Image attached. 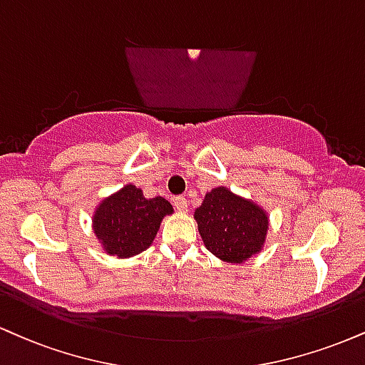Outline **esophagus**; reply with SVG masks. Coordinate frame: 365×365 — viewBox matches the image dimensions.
<instances>
[{"label": "esophagus", "instance_id": "esophagus-1", "mask_svg": "<svg viewBox=\"0 0 365 365\" xmlns=\"http://www.w3.org/2000/svg\"><path fill=\"white\" fill-rule=\"evenodd\" d=\"M175 207H177L178 212H187L188 210V204H187V199L185 197H177V199L173 200Z\"/></svg>", "mask_w": 365, "mask_h": 365}]
</instances>
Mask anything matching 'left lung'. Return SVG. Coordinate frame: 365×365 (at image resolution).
I'll list each match as a JSON object with an SVG mask.
<instances>
[{
  "label": "left lung",
  "instance_id": "8db88e82",
  "mask_svg": "<svg viewBox=\"0 0 365 365\" xmlns=\"http://www.w3.org/2000/svg\"><path fill=\"white\" fill-rule=\"evenodd\" d=\"M194 219L205 248L221 262L245 263L267 243L269 212L226 187L207 192Z\"/></svg>",
  "mask_w": 365,
  "mask_h": 365
}]
</instances>
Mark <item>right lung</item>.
<instances>
[{
  "mask_svg": "<svg viewBox=\"0 0 365 365\" xmlns=\"http://www.w3.org/2000/svg\"><path fill=\"white\" fill-rule=\"evenodd\" d=\"M170 214H173V205L168 200L163 197L146 199L140 188L127 183L98 202L91 227L105 253L130 258L151 247L161 221Z\"/></svg>",
  "mask_w": 365,
  "mask_h": 365,
  "instance_id": "obj_1",
  "label": "right lung"
}]
</instances>
